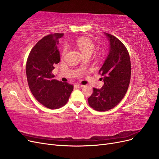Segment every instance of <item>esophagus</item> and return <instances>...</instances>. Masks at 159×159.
I'll list each match as a JSON object with an SVG mask.
<instances>
[{"label": "esophagus", "instance_id": "obj_1", "mask_svg": "<svg viewBox=\"0 0 159 159\" xmlns=\"http://www.w3.org/2000/svg\"><path fill=\"white\" fill-rule=\"evenodd\" d=\"M75 87L76 88H81L83 87V85H81V84H75Z\"/></svg>", "mask_w": 159, "mask_h": 159}]
</instances>
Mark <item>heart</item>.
I'll return each mask as SVG.
<instances>
[{
  "mask_svg": "<svg viewBox=\"0 0 159 159\" xmlns=\"http://www.w3.org/2000/svg\"><path fill=\"white\" fill-rule=\"evenodd\" d=\"M75 44L78 47L79 50L84 56L86 54H91L93 52L95 49L94 43L93 42L92 40L88 38H79L78 39L76 40ZM66 51L67 47L65 46L63 50V55L66 54Z\"/></svg>",
  "mask_w": 159,
  "mask_h": 159,
  "instance_id": "heart-1",
  "label": "heart"
}]
</instances>
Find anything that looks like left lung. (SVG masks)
I'll use <instances>...</instances> for the list:
<instances>
[{"label": "left lung", "mask_w": 159, "mask_h": 159, "mask_svg": "<svg viewBox=\"0 0 159 159\" xmlns=\"http://www.w3.org/2000/svg\"><path fill=\"white\" fill-rule=\"evenodd\" d=\"M109 42V52L99 74L104 84L101 89L93 88L88 98L91 107L106 111L121 102L127 93L131 80V65L126 47L117 38L104 32Z\"/></svg>", "instance_id": "left-lung-1"}]
</instances>
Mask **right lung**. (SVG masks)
Here are the masks:
<instances>
[{"instance_id":"add662e5","label":"right lung","mask_w":159,"mask_h":159,"mask_svg":"<svg viewBox=\"0 0 159 159\" xmlns=\"http://www.w3.org/2000/svg\"><path fill=\"white\" fill-rule=\"evenodd\" d=\"M63 35L55 33L38 41L30 51L26 66L28 84L34 97L51 109L65 105L74 89L72 85L54 79L52 74L54 64L60 61L57 46Z\"/></svg>"}]
</instances>
